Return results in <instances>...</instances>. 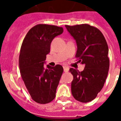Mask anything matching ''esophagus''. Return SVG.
Instances as JSON below:
<instances>
[{
    "instance_id": "34e87169",
    "label": "esophagus",
    "mask_w": 121,
    "mask_h": 121,
    "mask_svg": "<svg viewBox=\"0 0 121 121\" xmlns=\"http://www.w3.org/2000/svg\"><path fill=\"white\" fill-rule=\"evenodd\" d=\"M63 69L65 72H67L69 71V68H68L66 66H63Z\"/></svg>"
}]
</instances>
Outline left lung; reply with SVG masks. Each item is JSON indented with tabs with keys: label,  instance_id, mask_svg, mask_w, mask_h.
Returning a JSON list of instances; mask_svg holds the SVG:
<instances>
[{
	"label": "left lung",
	"instance_id": "1",
	"mask_svg": "<svg viewBox=\"0 0 121 121\" xmlns=\"http://www.w3.org/2000/svg\"><path fill=\"white\" fill-rule=\"evenodd\" d=\"M76 41L75 57L85 65L80 72L71 68L73 75L71 92L75 100L86 103L94 100L102 89L108 72V47L104 36L96 27L89 24L65 26Z\"/></svg>",
	"mask_w": 121,
	"mask_h": 121
}]
</instances>
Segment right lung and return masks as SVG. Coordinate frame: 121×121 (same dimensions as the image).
Segmentation results:
<instances>
[{
  "label": "right lung",
  "mask_w": 121,
  "mask_h": 121,
  "mask_svg": "<svg viewBox=\"0 0 121 121\" xmlns=\"http://www.w3.org/2000/svg\"><path fill=\"white\" fill-rule=\"evenodd\" d=\"M63 32L62 27L38 24L23 40L19 58L20 72L31 99L38 104H48L56 96L63 68L60 65L45 67L44 63L52 41Z\"/></svg>",
  "instance_id": "obj_1"
}]
</instances>
